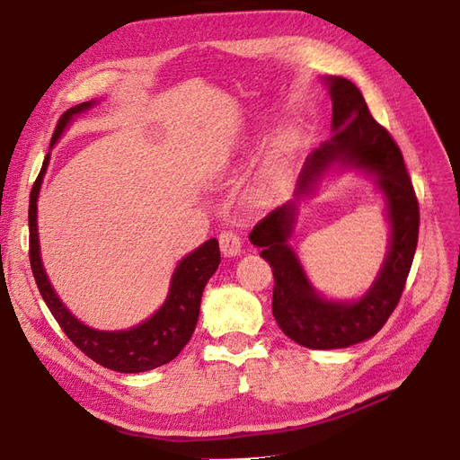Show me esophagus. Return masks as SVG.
<instances>
[{
	"label": "esophagus",
	"instance_id": "obj_1",
	"mask_svg": "<svg viewBox=\"0 0 460 460\" xmlns=\"http://www.w3.org/2000/svg\"><path fill=\"white\" fill-rule=\"evenodd\" d=\"M218 243H220V252L226 257H235L242 253V238L232 230H222L218 235Z\"/></svg>",
	"mask_w": 460,
	"mask_h": 460
}]
</instances>
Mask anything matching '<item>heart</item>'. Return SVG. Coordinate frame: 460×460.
Segmentation results:
<instances>
[{
	"mask_svg": "<svg viewBox=\"0 0 460 460\" xmlns=\"http://www.w3.org/2000/svg\"><path fill=\"white\" fill-rule=\"evenodd\" d=\"M284 157H286V137H280V142L276 144V147L272 149L269 161L264 163L261 176H259V184L262 188L270 186L274 180L282 174L284 171Z\"/></svg>",
	"mask_w": 460,
	"mask_h": 460,
	"instance_id": "b5f03b06",
	"label": "heart"
}]
</instances>
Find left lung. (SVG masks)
<instances>
[{
	"label": "left lung",
	"mask_w": 460,
	"mask_h": 460,
	"mask_svg": "<svg viewBox=\"0 0 460 460\" xmlns=\"http://www.w3.org/2000/svg\"><path fill=\"white\" fill-rule=\"evenodd\" d=\"M332 97V140L307 157L299 174L296 200L314 189L317 178L336 162L376 178L386 196L393 226L390 249L379 278L357 302L320 298L287 240L295 224V201L276 207L249 234L274 274L272 314L288 338L309 349H341L378 333L394 313L405 288L419 242V199L401 149L382 124L374 120L363 93L351 80L326 78Z\"/></svg>",
	"instance_id": "8db88e82"
}]
</instances>
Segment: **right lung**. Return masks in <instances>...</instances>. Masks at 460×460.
<instances>
[{"instance_id": "right-lung-1", "label": "right lung", "mask_w": 460, "mask_h": 460, "mask_svg": "<svg viewBox=\"0 0 460 460\" xmlns=\"http://www.w3.org/2000/svg\"><path fill=\"white\" fill-rule=\"evenodd\" d=\"M92 105H95V102H84L65 111L51 136V146L59 140L63 130L66 128V124L73 120V117L80 115L82 111L90 109ZM48 163L49 153L44 159V164H41V171L31 191L29 255L34 280L53 318L58 320L61 330L66 333V338L71 340L82 353L88 355L97 365H102L105 368L124 374H134L171 363V360L184 349V345L190 341L193 330H196L203 288L208 282V278L215 274L220 262L218 242L215 238L207 240L201 247L196 249V252H191L178 262L171 280L169 296H166L161 309L153 316H149L146 323L137 324L130 330L119 332H100L82 324L80 320L75 318V314L61 303L58 294H55L40 257L36 201L41 180H44L48 169Z\"/></svg>"}]
</instances>
